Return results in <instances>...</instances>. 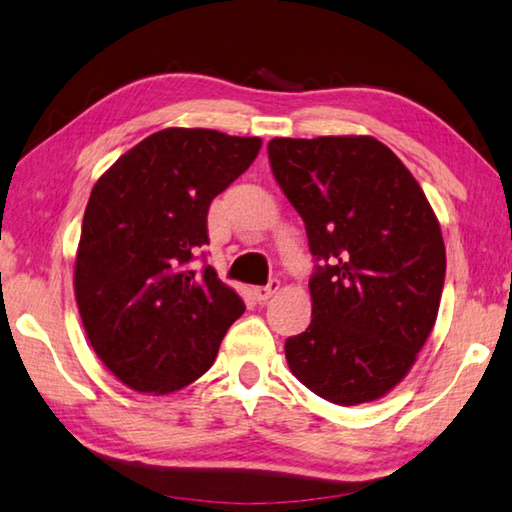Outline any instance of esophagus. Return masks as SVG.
<instances>
[{
	"mask_svg": "<svg viewBox=\"0 0 512 512\" xmlns=\"http://www.w3.org/2000/svg\"><path fill=\"white\" fill-rule=\"evenodd\" d=\"M279 288H281V283L279 281H270L267 285H258V288H254L251 292H254V299L256 301H267L272 297V294H276L279 292Z\"/></svg>",
	"mask_w": 512,
	"mask_h": 512,
	"instance_id": "obj_1",
	"label": "esophagus"
}]
</instances>
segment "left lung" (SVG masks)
Masks as SVG:
<instances>
[{"label":"left lung","mask_w":512,"mask_h":512,"mask_svg":"<svg viewBox=\"0 0 512 512\" xmlns=\"http://www.w3.org/2000/svg\"><path fill=\"white\" fill-rule=\"evenodd\" d=\"M267 152L319 261L310 326L285 342L290 371L342 407L387 396L414 366L441 306L436 213L407 166L373 137H276Z\"/></svg>","instance_id":"1"}]
</instances>
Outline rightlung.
<instances>
[{"instance_id":"add662e5","label":"right lung","mask_w":512,"mask_h":512,"mask_svg":"<svg viewBox=\"0 0 512 512\" xmlns=\"http://www.w3.org/2000/svg\"><path fill=\"white\" fill-rule=\"evenodd\" d=\"M263 141L206 128L150 134L98 177L76 251L74 292L94 353L125 387L152 396L211 369L245 303L193 254L209 245L215 195Z\"/></svg>"}]
</instances>
